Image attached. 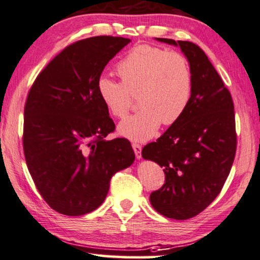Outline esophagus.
Wrapping results in <instances>:
<instances>
[{
	"label": "esophagus",
	"instance_id": "obj_1",
	"mask_svg": "<svg viewBox=\"0 0 260 260\" xmlns=\"http://www.w3.org/2000/svg\"><path fill=\"white\" fill-rule=\"evenodd\" d=\"M133 149L135 151V155H136L137 158L142 157V146L137 144V143H133Z\"/></svg>",
	"mask_w": 260,
	"mask_h": 260
}]
</instances>
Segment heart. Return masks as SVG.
<instances>
[{
  "instance_id": "heart-1",
  "label": "heart",
  "mask_w": 260,
  "mask_h": 260,
  "mask_svg": "<svg viewBox=\"0 0 260 260\" xmlns=\"http://www.w3.org/2000/svg\"><path fill=\"white\" fill-rule=\"evenodd\" d=\"M116 71L121 82L108 76L97 80V93L107 111L124 117L137 95L142 108L118 125L123 137L146 141L155 136L161 123L172 125L185 114L193 92V74L185 56L141 44L117 63Z\"/></svg>"
}]
</instances>
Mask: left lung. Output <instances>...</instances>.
<instances>
[{"instance_id": "left-lung-1", "label": "left lung", "mask_w": 260, "mask_h": 260, "mask_svg": "<svg viewBox=\"0 0 260 260\" xmlns=\"http://www.w3.org/2000/svg\"><path fill=\"white\" fill-rule=\"evenodd\" d=\"M179 46L193 74L185 114L142 150L163 168L165 183L150 194L157 212L177 220L197 216L214 201L230 174L237 149L235 107L229 89L205 52L189 41L157 39Z\"/></svg>"}]
</instances>
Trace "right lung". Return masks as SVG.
I'll return each instance as SVG.
<instances>
[{"label":"right lung","instance_id":"right-lung-1","mask_svg":"<svg viewBox=\"0 0 260 260\" xmlns=\"http://www.w3.org/2000/svg\"><path fill=\"white\" fill-rule=\"evenodd\" d=\"M129 39L77 41L39 74L24 105L23 150L28 170L47 204L66 216H83L107 197L110 179L130 167L126 138L104 139L115 123L97 93V80Z\"/></svg>","mask_w":260,"mask_h":260}]
</instances>
